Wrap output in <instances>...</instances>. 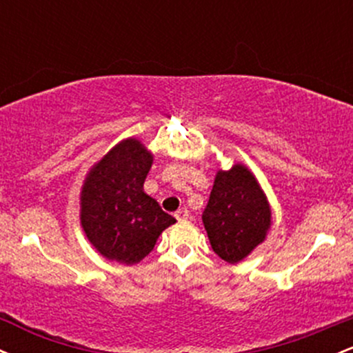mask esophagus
<instances>
[{
    "instance_id": "esophagus-1",
    "label": "esophagus",
    "mask_w": 353,
    "mask_h": 353,
    "mask_svg": "<svg viewBox=\"0 0 353 353\" xmlns=\"http://www.w3.org/2000/svg\"><path fill=\"white\" fill-rule=\"evenodd\" d=\"M174 216H176L177 221H185V219L189 217V210L185 208H181L179 210H176V214H174Z\"/></svg>"
}]
</instances>
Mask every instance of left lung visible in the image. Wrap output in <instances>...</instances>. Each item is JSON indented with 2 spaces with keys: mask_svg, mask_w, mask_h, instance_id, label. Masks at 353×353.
I'll use <instances>...</instances> for the list:
<instances>
[{
  "mask_svg": "<svg viewBox=\"0 0 353 353\" xmlns=\"http://www.w3.org/2000/svg\"><path fill=\"white\" fill-rule=\"evenodd\" d=\"M202 222L212 250L229 264L242 261L264 241L270 208L249 169L236 164L217 172Z\"/></svg>",
  "mask_w": 353,
  "mask_h": 353,
  "instance_id": "obj_1",
  "label": "left lung"
}]
</instances>
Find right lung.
Instances as JSON below:
<instances>
[{"mask_svg":"<svg viewBox=\"0 0 353 353\" xmlns=\"http://www.w3.org/2000/svg\"><path fill=\"white\" fill-rule=\"evenodd\" d=\"M151 152L136 139L111 149L89 172L81 194V224L104 257L132 265L154 249L176 219L143 190Z\"/></svg>","mask_w":353,"mask_h":353,"instance_id":"obj_1","label":"right lung"}]
</instances>
